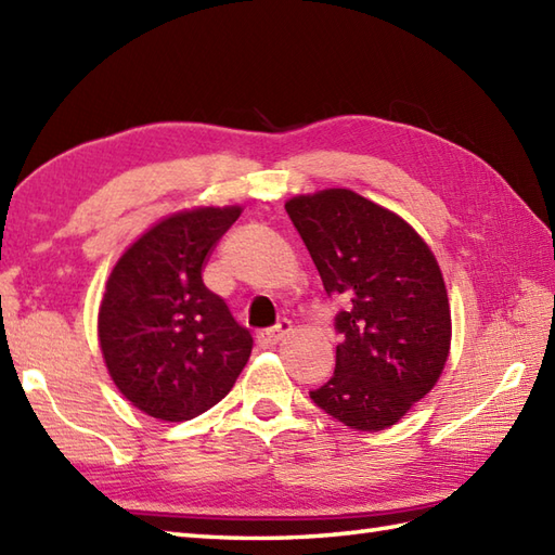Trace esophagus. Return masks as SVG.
I'll list each match as a JSON object with an SVG mask.
<instances>
[{
    "mask_svg": "<svg viewBox=\"0 0 555 555\" xmlns=\"http://www.w3.org/2000/svg\"><path fill=\"white\" fill-rule=\"evenodd\" d=\"M291 332H293V324L288 320H284L276 328H264V332H259L257 344L262 348H274L279 340H284Z\"/></svg>",
    "mask_w": 555,
    "mask_h": 555,
    "instance_id": "1",
    "label": "esophagus"
}]
</instances>
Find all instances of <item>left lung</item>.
<instances>
[{
    "mask_svg": "<svg viewBox=\"0 0 555 555\" xmlns=\"http://www.w3.org/2000/svg\"><path fill=\"white\" fill-rule=\"evenodd\" d=\"M324 291L340 293L334 376L312 391L356 431L393 427L427 396L451 352V302L431 247L410 223L350 188L286 203Z\"/></svg>",
    "mask_w": 555,
    "mask_h": 555,
    "instance_id": "obj_1",
    "label": "left lung"
}]
</instances>
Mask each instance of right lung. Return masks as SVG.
<instances>
[{
    "instance_id": "right-lung-1",
    "label": "right lung",
    "mask_w": 555,
    "mask_h": 555,
    "mask_svg": "<svg viewBox=\"0 0 555 555\" xmlns=\"http://www.w3.org/2000/svg\"><path fill=\"white\" fill-rule=\"evenodd\" d=\"M241 211H173L140 233L109 271L98 312L100 350L114 386L150 417L203 415L250 358V332L203 281L211 250Z\"/></svg>"
}]
</instances>
